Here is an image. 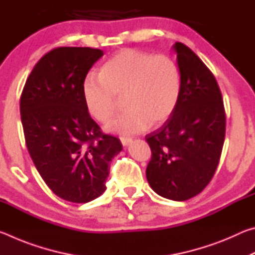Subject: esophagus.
Masks as SVG:
<instances>
[{
    "label": "esophagus",
    "instance_id": "obj_1",
    "mask_svg": "<svg viewBox=\"0 0 255 255\" xmlns=\"http://www.w3.org/2000/svg\"><path fill=\"white\" fill-rule=\"evenodd\" d=\"M120 141H122V144L124 146H127L131 141V138H129V137H120Z\"/></svg>",
    "mask_w": 255,
    "mask_h": 255
}]
</instances>
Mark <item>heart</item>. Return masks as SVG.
<instances>
[{"label":"heart","mask_w":255,"mask_h":255,"mask_svg":"<svg viewBox=\"0 0 255 255\" xmlns=\"http://www.w3.org/2000/svg\"><path fill=\"white\" fill-rule=\"evenodd\" d=\"M181 94V73L174 59L136 49L116 53L99 70L82 82V98L89 114L108 123L124 97L126 112L111 122L107 130L123 135L145 131L161 125L176 109Z\"/></svg>","instance_id":"obj_1"}]
</instances>
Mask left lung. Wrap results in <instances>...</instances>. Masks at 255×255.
Returning a JSON list of instances; mask_svg holds the SVG:
<instances>
[{
  "mask_svg": "<svg viewBox=\"0 0 255 255\" xmlns=\"http://www.w3.org/2000/svg\"><path fill=\"white\" fill-rule=\"evenodd\" d=\"M173 50L181 94L173 115L145 137L152 150L146 178L157 195L184 201L200 193L213 179L225 140L226 115L209 68L182 42H175Z\"/></svg>",
  "mask_w": 255,
  "mask_h": 255,
  "instance_id": "8db88e82",
  "label": "left lung"
}]
</instances>
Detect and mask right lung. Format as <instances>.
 Masks as SVG:
<instances>
[{
  "label": "right lung",
  "mask_w": 255,
  "mask_h": 255,
  "mask_svg": "<svg viewBox=\"0 0 255 255\" xmlns=\"http://www.w3.org/2000/svg\"><path fill=\"white\" fill-rule=\"evenodd\" d=\"M103 56L90 47H58L42 56L25 82L20 114L37 171L56 196L85 204L106 190L110 162L122 152L85 108L82 82Z\"/></svg>",
  "instance_id": "add662e5"
}]
</instances>
